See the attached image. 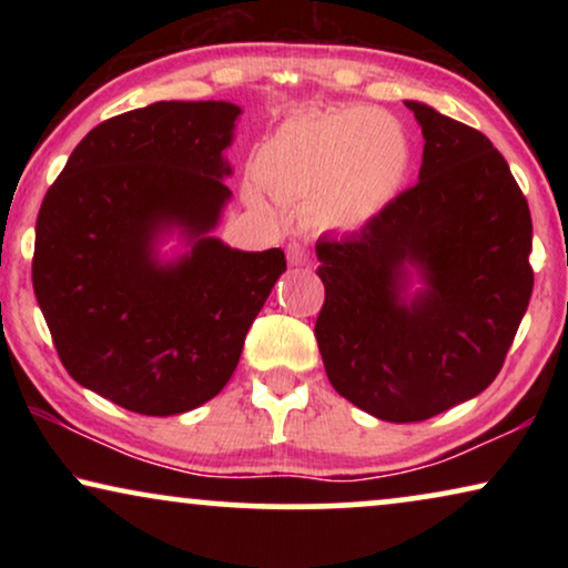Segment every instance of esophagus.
<instances>
[{
    "label": "esophagus",
    "instance_id": "1",
    "mask_svg": "<svg viewBox=\"0 0 568 568\" xmlns=\"http://www.w3.org/2000/svg\"><path fill=\"white\" fill-rule=\"evenodd\" d=\"M286 258H290L292 266H305L310 261V253L302 243H290V247H286Z\"/></svg>",
    "mask_w": 568,
    "mask_h": 568
}]
</instances>
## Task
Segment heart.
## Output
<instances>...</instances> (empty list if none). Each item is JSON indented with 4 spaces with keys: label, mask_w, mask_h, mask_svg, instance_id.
I'll return each instance as SVG.
<instances>
[{
    "label": "heart",
    "mask_w": 568,
    "mask_h": 568,
    "mask_svg": "<svg viewBox=\"0 0 568 568\" xmlns=\"http://www.w3.org/2000/svg\"><path fill=\"white\" fill-rule=\"evenodd\" d=\"M414 146L398 119L369 105L302 113L263 146L258 175L278 199L305 204L315 232H354L398 196Z\"/></svg>",
    "instance_id": "heart-1"
}]
</instances>
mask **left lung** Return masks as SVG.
Segmentation results:
<instances>
[{
	"instance_id": "left-lung-1",
	"label": "left lung",
	"mask_w": 568,
	"mask_h": 568,
	"mask_svg": "<svg viewBox=\"0 0 568 568\" xmlns=\"http://www.w3.org/2000/svg\"><path fill=\"white\" fill-rule=\"evenodd\" d=\"M424 134L414 189L359 232L317 240L325 375L356 408L424 422L499 375L532 294V220L501 152L406 100ZM416 275L425 286L407 292Z\"/></svg>"
}]
</instances>
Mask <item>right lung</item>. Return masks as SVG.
<instances>
[{
  "instance_id": "obj_1",
  "label": "right lung",
  "mask_w": 568,
  "mask_h": 568,
  "mask_svg": "<svg viewBox=\"0 0 568 568\" xmlns=\"http://www.w3.org/2000/svg\"><path fill=\"white\" fill-rule=\"evenodd\" d=\"M224 100H160L98 123L45 193L33 290L69 375L115 406L175 416L212 400L286 271L209 235L232 191ZM179 230L190 251L160 262Z\"/></svg>"
}]
</instances>
